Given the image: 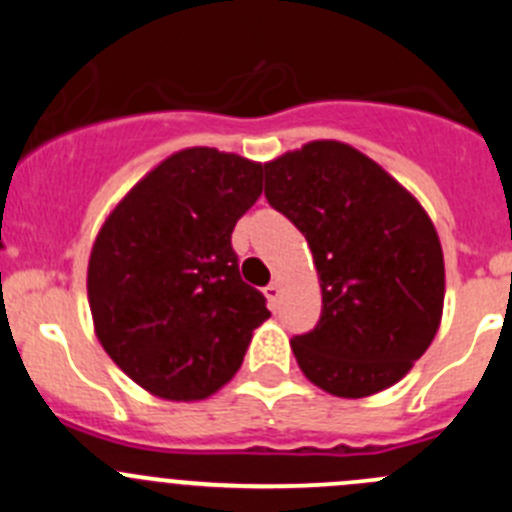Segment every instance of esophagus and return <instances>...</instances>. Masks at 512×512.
I'll return each mask as SVG.
<instances>
[{"instance_id": "1", "label": "esophagus", "mask_w": 512, "mask_h": 512, "mask_svg": "<svg viewBox=\"0 0 512 512\" xmlns=\"http://www.w3.org/2000/svg\"><path fill=\"white\" fill-rule=\"evenodd\" d=\"M264 295H266V300H269V305L274 307L279 302V297H282V284L279 282H271L269 287L264 289Z\"/></svg>"}]
</instances>
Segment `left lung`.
Returning <instances> with one entry per match:
<instances>
[{
  "label": "left lung",
  "instance_id": "1",
  "mask_svg": "<svg viewBox=\"0 0 512 512\" xmlns=\"http://www.w3.org/2000/svg\"><path fill=\"white\" fill-rule=\"evenodd\" d=\"M264 169L266 200L307 238L323 289L320 323L289 341L302 374L346 400L387 390L441 325L446 271L431 217L341 140H312Z\"/></svg>",
  "mask_w": 512,
  "mask_h": 512
}]
</instances>
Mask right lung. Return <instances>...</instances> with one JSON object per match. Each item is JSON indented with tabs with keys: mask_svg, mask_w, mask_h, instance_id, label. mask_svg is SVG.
Returning a JSON list of instances; mask_svg holds the SVG:
<instances>
[{
	"mask_svg": "<svg viewBox=\"0 0 512 512\" xmlns=\"http://www.w3.org/2000/svg\"><path fill=\"white\" fill-rule=\"evenodd\" d=\"M264 166L194 146L153 166L94 238V333L138 387L171 402L215 395L271 312L238 274L230 233L259 200Z\"/></svg>",
	"mask_w": 512,
	"mask_h": 512,
	"instance_id": "obj_1",
	"label": "right lung"
}]
</instances>
